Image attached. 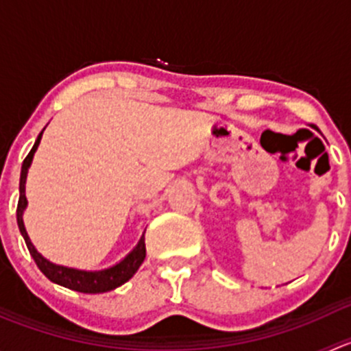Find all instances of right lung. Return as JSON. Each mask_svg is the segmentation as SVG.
Returning a JSON list of instances; mask_svg holds the SVG:
<instances>
[{
    "instance_id": "right-lung-1",
    "label": "right lung",
    "mask_w": 351,
    "mask_h": 351,
    "mask_svg": "<svg viewBox=\"0 0 351 351\" xmlns=\"http://www.w3.org/2000/svg\"><path fill=\"white\" fill-rule=\"evenodd\" d=\"M44 132V130H42ZM42 132L38 134L37 141H35L34 147H32L30 153L27 154V158L23 159L22 165V175H20V198H19V207H16V221H19L20 232H22L25 243H27L28 251H30L32 258L37 263L38 270L45 275L51 282L59 284L62 287H67L71 290H76V292L83 293H101L108 292V290L117 289L122 284H125L130 277L137 271V268L141 267V263L146 258V243H144V236L141 238L139 244L123 258L120 263H117L115 267L107 268V270L101 271H83V270H74V268L61 267V265H54L51 261L45 260L44 256L37 253V250L34 247V244L28 239L27 231H25L23 226V210L27 207V197H25V180H27V171L28 166H30L34 153L37 151L38 143L42 139Z\"/></svg>"
}]
</instances>
